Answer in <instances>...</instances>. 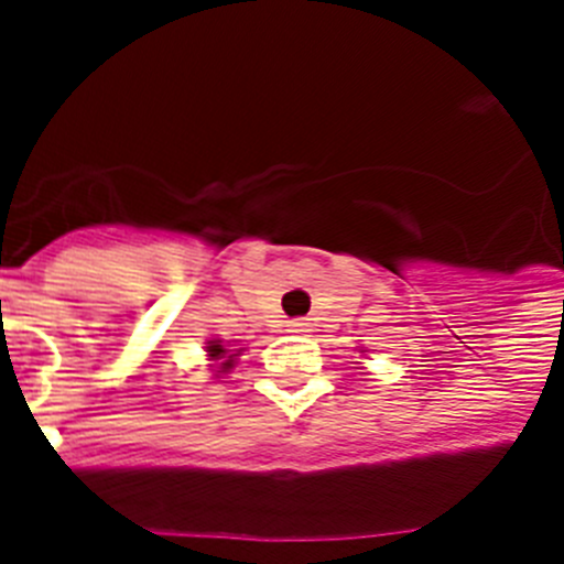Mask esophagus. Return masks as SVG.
<instances>
[{"mask_svg": "<svg viewBox=\"0 0 564 564\" xmlns=\"http://www.w3.org/2000/svg\"><path fill=\"white\" fill-rule=\"evenodd\" d=\"M307 318H291V322H288V333H307Z\"/></svg>", "mask_w": 564, "mask_h": 564, "instance_id": "obj_1", "label": "esophagus"}]
</instances>
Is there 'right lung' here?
<instances>
[{
    "instance_id": "add662e5",
    "label": "right lung",
    "mask_w": 564,
    "mask_h": 564,
    "mask_svg": "<svg viewBox=\"0 0 564 564\" xmlns=\"http://www.w3.org/2000/svg\"><path fill=\"white\" fill-rule=\"evenodd\" d=\"M206 352H208V356H212V361H217V367H220V370H217V372H228V370H231V367H234V356H239V352L226 350V344L217 341V338H214V341H208Z\"/></svg>"
}]
</instances>
